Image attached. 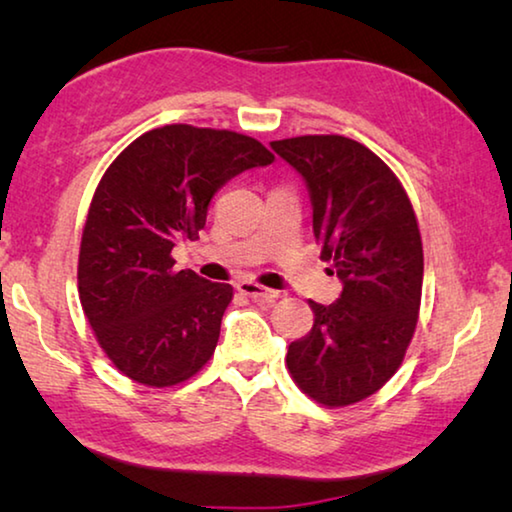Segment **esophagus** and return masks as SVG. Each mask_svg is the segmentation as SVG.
<instances>
[{"mask_svg": "<svg viewBox=\"0 0 512 512\" xmlns=\"http://www.w3.org/2000/svg\"><path fill=\"white\" fill-rule=\"evenodd\" d=\"M237 289H239V293H244V296L259 302V305H273V302L282 296L280 291L266 289V287H262V284H257V282H239Z\"/></svg>", "mask_w": 512, "mask_h": 512, "instance_id": "34e87169", "label": "esophagus"}]
</instances>
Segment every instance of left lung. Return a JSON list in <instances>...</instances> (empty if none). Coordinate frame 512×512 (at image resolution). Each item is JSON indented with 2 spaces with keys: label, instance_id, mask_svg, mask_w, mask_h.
Instances as JSON below:
<instances>
[{
  "label": "left lung",
  "instance_id": "1",
  "mask_svg": "<svg viewBox=\"0 0 512 512\" xmlns=\"http://www.w3.org/2000/svg\"><path fill=\"white\" fill-rule=\"evenodd\" d=\"M302 173L314 205L320 259L341 277L332 305L309 300L314 327L287 352L311 400L341 409L377 393L402 366L422 300V237L393 169L343 135L271 142Z\"/></svg>",
  "mask_w": 512,
  "mask_h": 512
}]
</instances>
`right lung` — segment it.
<instances>
[{"instance_id": "obj_1", "label": "right lung", "mask_w": 512, "mask_h": 512, "mask_svg": "<svg viewBox=\"0 0 512 512\" xmlns=\"http://www.w3.org/2000/svg\"><path fill=\"white\" fill-rule=\"evenodd\" d=\"M273 160L255 137L189 124L153 128L112 160L85 219L79 298L121 375L169 388L212 359L232 287L176 271L171 250L198 239L232 176Z\"/></svg>"}]
</instances>
